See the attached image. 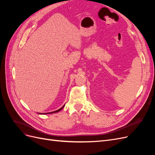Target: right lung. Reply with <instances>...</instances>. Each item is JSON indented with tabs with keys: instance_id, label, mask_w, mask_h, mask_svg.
<instances>
[{
	"instance_id": "obj_1",
	"label": "right lung",
	"mask_w": 155,
	"mask_h": 155,
	"mask_svg": "<svg viewBox=\"0 0 155 155\" xmlns=\"http://www.w3.org/2000/svg\"><path fill=\"white\" fill-rule=\"evenodd\" d=\"M64 105H64L61 108H60L59 109H58V110H55V111H54V112H46V113H38V114H51V113H55V112H59V111H60V110H61L63 108H64Z\"/></svg>"
}]
</instances>
